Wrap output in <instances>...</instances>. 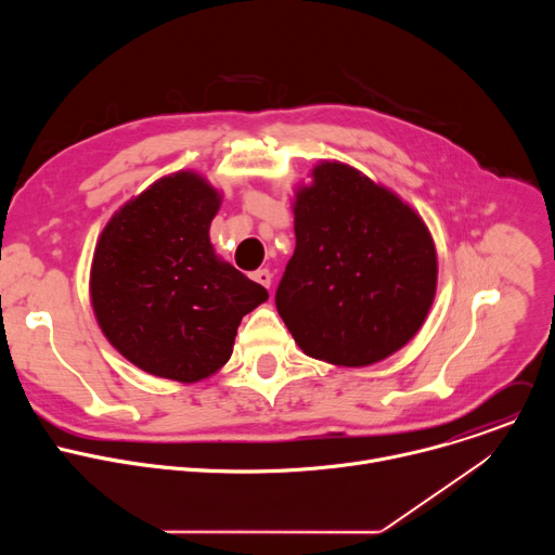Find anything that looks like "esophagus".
Instances as JSON below:
<instances>
[{
  "label": "esophagus",
  "mask_w": 555,
  "mask_h": 555,
  "mask_svg": "<svg viewBox=\"0 0 555 555\" xmlns=\"http://www.w3.org/2000/svg\"><path fill=\"white\" fill-rule=\"evenodd\" d=\"M253 281L261 283L263 287H270L272 285V274H270V270H257V272H253Z\"/></svg>",
  "instance_id": "esophagus-1"
}]
</instances>
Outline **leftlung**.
<instances>
[{"label":"left lung","instance_id":"1","mask_svg":"<svg viewBox=\"0 0 555 555\" xmlns=\"http://www.w3.org/2000/svg\"><path fill=\"white\" fill-rule=\"evenodd\" d=\"M294 199L296 248L276 309L305 356L369 366L424 325L437 253L424 219L343 163H321Z\"/></svg>","mask_w":555,"mask_h":555}]
</instances>
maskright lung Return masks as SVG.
Segmentation results:
<instances>
[{
    "label": "right lung",
    "mask_w": 555,
    "mask_h": 555,
    "mask_svg": "<svg viewBox=\"0 0 555 555\" xmlns=\"http://www.w3.org/2000/svg\"><path fill=\"white\" fill-rule=\"evenodd\" d=\"M221 195L178 171L129 199L103 228L90 296L105 338L131 364L176 382L217 373L232 356L242 319L268 300L215 255L210 221Z\"/></svg>",
    "instance_id": "add662e5"
}]
</instances>
